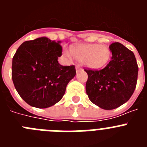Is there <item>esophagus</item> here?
Masks as SVG:
<instances>
[{
    "label": "esophagus",
    "instance_id": "1",
    "mask_svg": "<svg viewBox=\"0 0 147 147\" xmlns=\"http://www.w3.org/2000/svg\"><path fill=\"white\" fill-rule=\"evenodd\" d=\"M82 67H81V66H80V65H78L76 66V73H78V72H79V71H82Z\"/></svg>",
    "mask_w": 147,
    "mask_h": 147
}]
</instances>
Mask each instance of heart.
Wrapping results in <instances>:
<instances>
[{"instance_id": "b5f03b06", "label": "heart", "mask_w": 147, "mask_h": 147, "mask_svg": "<svg viewBox=\"0 0 147 147\" xmlns=\"http://www.w3.org/2000/svg\"><path fill=\"white\" fill-rule=\"evenodd\" d=\"M63 54L69 60L76 59L87 67L99 69L107 65L111 57L110 48L106 45L80 44L76 48H65Z\"/></svg>"}]
</instances>
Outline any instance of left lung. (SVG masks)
Instances as JSON below:
<instances>
[{"mask_svg": "<svg viewBox=\"0 0 147 147\" xmlns=\"http://www.w3.org/2000/svg\"><path fill=\"white\" fill-rule=\"evenodd\" d=\"M110 49L112 58L105 68L85 70L88 75V98L104 110L117 108L130 98L136 89L138 72L132 51L119 42L111 44Z\"/></svg>", "mask_w": 147, "mask_h": 147, "instance_id": "8db88e82", "label": "left lung"}]
</instances>
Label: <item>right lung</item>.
I'll use <instances>...</instances> for the list:
<instances>
[{
  "label": "right lung",
  "instance_id": "1",
  "mask_svg": "<svg viewBox=\"0 0 147 147\" xmlns=\"http://www.w3.org/2000/svg\"><path fill=\"white\" fill-rule=\"evenodd\" d=\"M61 41L41 37L23 42L12 59L11 77L18 94L37 108L51 107L62 99L76 75L75 66H62Z\"/></svg>",
  "mask_w": 147,
  "mask_h": 147
}]
</instances>
